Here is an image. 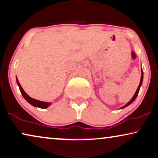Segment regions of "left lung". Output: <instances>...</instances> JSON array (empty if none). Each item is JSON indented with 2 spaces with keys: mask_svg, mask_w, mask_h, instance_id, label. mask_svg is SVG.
<instances>
[{
  "mask_svg": "<svg viewBox=\"0 0 158 158\" xmlns=\"http://www.w3.org/2000/svg\"><path fill=\"white\" fill-rule=\"evenodd\" d=\"M141 72H142V74H141V79H140V82H139V86H138V88H137V91H136V92H135V94H134V96H133L132 98L130 99V101L128 103H127V104H125V105L123 106V107H122V109H123V108H124V107H126V106H127L130 105V104H132V102L135 100V99L137 98V95H138V93H139V89H140V86H141V85H142V84H143V69H141Z\"/></svg>",
  "mask_w": 158,
  "mask_h": 158,
  "instance_id": "8db88e82",
  "label": "left lung"
}]
</instances>
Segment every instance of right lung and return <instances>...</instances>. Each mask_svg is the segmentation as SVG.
Here are the masks:
<instances>
[{"instance_id":"add662e5","label":"right lung","mask_w":158,"mask_h":158,"mask_svg":"<svg viewBox=\"0 0 158 158\" xmlns=\"http://www.w3.org/2000/svg\"><path fill=\"white\" fill-rule=\"evenodd\" d=\"M16 81H17V84L19 85V89H20V91H21V93L23 95V98L26 99V101H27L28 103L31 104V105L34 106H36V107H39V108H41V109H46L52 103H50V102H41V101H39V100H37V99H34L31 98V97H30L28 95L26 94L25 92V91L23 89V88L21 87V84H20L19 80H18L17 77H16Z\"/></svg>"}]
</instances>
